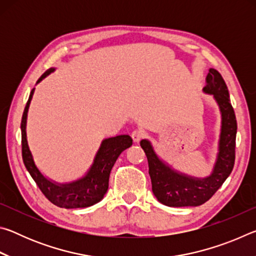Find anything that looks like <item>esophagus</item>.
<instances>
[{"mask_svg": "<svg viewBox=\"0 0 256 256\" xmlns=\"http://www.w3.org/2000/svg\"><path fill=\"white\" fill-rule=\"evenodd\" d=\"M131 136L133 138L134 142H140V140L142 138H144V133H142V131H140V130H134V131L131 133Z\"/></svg>", "mask_w": 256, "mask_h": 256, "instance_id": "obj_1", "label": "esophagus"}]
</instances>
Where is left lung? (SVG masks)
<instances>
[{"instance_id": "obj_1", "label": "left lung", "mask_w": 256, "mask_h": 256, "mask_svg": "<svg viewBox=\"0 0 256 256\" xmlns=\"http://www.w3.org/2000/svg\"><path fill=\"white\" fill-rule=\"evenodd\" d=\"M203 92L212 94L222 112L218 154L211 174L204 178L180 172L160 159L149 140H141L149 164L152 192L157 200L167 206H198L206 203L224 184L235 164L237 122L229 99L226 82L220 73L210 68Z\"/></svg>"}]
</instances>
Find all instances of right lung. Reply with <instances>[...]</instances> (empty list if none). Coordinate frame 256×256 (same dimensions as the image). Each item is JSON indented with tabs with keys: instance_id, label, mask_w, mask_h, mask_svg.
Wrapping results in <instances>:
<instances>
[{
	"instance_id": "add662e5",
	"label": "right lung",
	"mask_w": 256,
	"mask_h": 256,
	"mask_svg": "<svg viewBox=\"0 0 256 256\" xmlns=\"http://www.w3.org/2000/svg\"><path fill=\"white\" fill-rule=\"evenodd\" d=\"M54 68H48L38 79L37 84H40L44 78L54 72ZM34 92V88L30 92L27 105L24 110L22 120H21V144H22V159L26 168L32 180L36 182L42 194L53 204L60 208H66V209L88 208L96 204L106 194L112 168L118 156L132 146V138L130 136H118L102 140L92 167L81 178L64 184L50 180L38 170L27 141V132H26L27 115Z\"/></svg>"
}]
</instances>
